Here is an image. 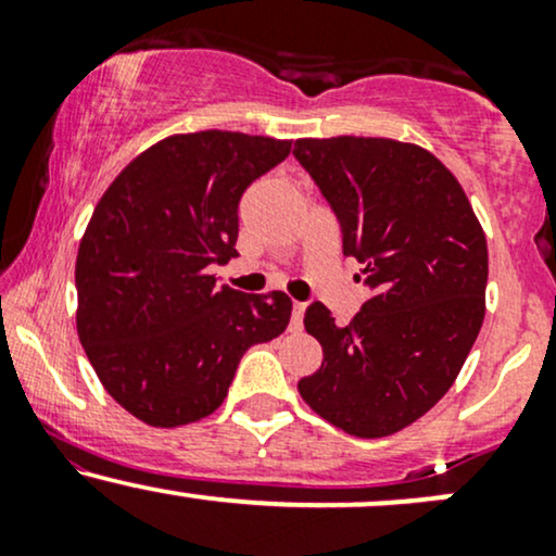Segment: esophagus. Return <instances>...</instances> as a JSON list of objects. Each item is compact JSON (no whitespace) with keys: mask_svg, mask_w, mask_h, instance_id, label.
Listing matches in <instances>:
<instances>
[{"mask_svg":"<svg viewBox=\"0 0 556 556\" xmlns=\"http://www.w3.org/2000/svg\"><path fill=\"white\" fill-rule=\"evenodd\" d=\"M303 311H305V303H292V321H290V329L292 331H300L303 329Z\"/></svg>","mask_w":556,"mask_h":556,"instance_id":"esophagus-1","label":"esophagus"}]
</instances>
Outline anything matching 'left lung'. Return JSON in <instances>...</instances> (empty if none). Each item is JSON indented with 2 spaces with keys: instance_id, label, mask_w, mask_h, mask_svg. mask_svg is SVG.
Here are the masks:
<instances>
[{
  "instance_id": "1",
  "label": "left lung",
  "mask_w": 556,
  "mask_h": 556,
  "mask_svg": "<svg viewBox=\"0 0 556 556\" xmlns=\"http://www.w3.org/2000/svg\"><path fill=\"white\" fill-rule=\"evenodd\" d=\"M292 154L374 290L348 327L324 303L305 308L324 361L298 392L350 437H389L450 392L473 348L486 314V235L457 177L416 143L300 138Z\"/></svg>"
}]
</instances>
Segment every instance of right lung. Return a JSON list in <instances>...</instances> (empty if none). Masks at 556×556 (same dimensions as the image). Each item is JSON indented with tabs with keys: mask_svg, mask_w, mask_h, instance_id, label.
<instances>
[{
	"mask_svg": "<svg viewBox=\"0 0 556 556\" xmlns=\"http://www.w3.org/2000/svg\"><path fill=\"white\" fill-rule=\"evenodd\" d=\"M290 146L180 132L132 159L96 203L75 261L78 337L106 392L143 424L212 416L245 350L290 324L285 292L242 295L208 274L238 256L240 198Z\"/></svg>",
	"mask_w": 556,
	"mask_h": 556,
	"instance_id": "1",
	"label": "right lung"
}]
</instances>
